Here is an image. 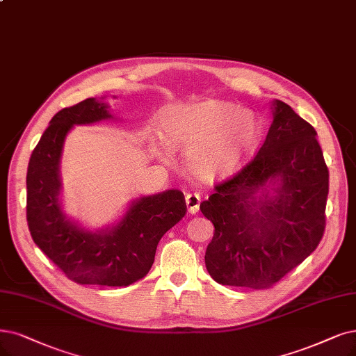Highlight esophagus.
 Instances as JSON below:
<instances>
[{
    "label": "esophagus",
    "mask_w": 356,
    "mask_h": 356,
    "mask_svg": "<svg viewBox=\"0 0 356 356\" xmlns=\"http://www.w3.org/2000/svg\"><path fill=\"white\" fill-rule=\"evenodd\" d=\"M200 202H202V197L200 194L197 193H190L186 195V203H187V209H188V213H191V215H194V213L198 211V207H200Z\"/></svg>",
    "instance_id": "1"
}]
</instances>
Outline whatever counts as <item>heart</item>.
<instances>
[{"mask_svg": "<svg viewBox=\"0 0 356 356\" xmlns=\"http://www.w3.org/2000/svg\"><path fill=\"white\" fill-rule=\"evenodd\" d=\"M261 136L251 112L220 101H204L169 111L162 122L168 149L187 153L193 172L203 179H222L245 165Z\"/></svg>", "mask_w": 356, "mask_h": 356, "instance_id": "b5f03b06", "label": "heart"}]
</instances>
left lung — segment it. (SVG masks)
Instances as JSON below:
<instances>
[{
	"mask_svg": "<svg viewBox=\"0 0 356 356\" xmlns=\"http://www.w3.org/2000/svg\"><path fill=\"white\" fill-rule=\"evenodd\" d=\"M316 136L289 105L273 101L259 153L200 204L215 226L204 261L218 283L270 288L320 244L329 169ZM267 183L275 186L273 195Z\"/></svg>",
	"mask_w": 356,
	"mask_h": 356,
	"instance_id": "obj_1",
	"label": "left lung"
}]
</instances>
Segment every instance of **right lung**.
Here are the masks:
<instances>
[{
	"instance_id": "1",
	"label": "right lung",
	"mask_w": 356,
	"mask_h": 356,
	"mask_svg": "<svg viewBox=\"0 0 356 356\" xmlns=\"http://www.w3.org/2000/svg\"><path fill=\"white\" fill-rule=\"evenodd\" d=\"M113 118L105 102L89 97L56 112L27 166V226L35 244L80 285L129 286L143 279L154 261L161 238L187 213L179 190L136 198L121 220L90 232L61 210L60 159L74 125Z\"/></svg>"
}]
</instances>
